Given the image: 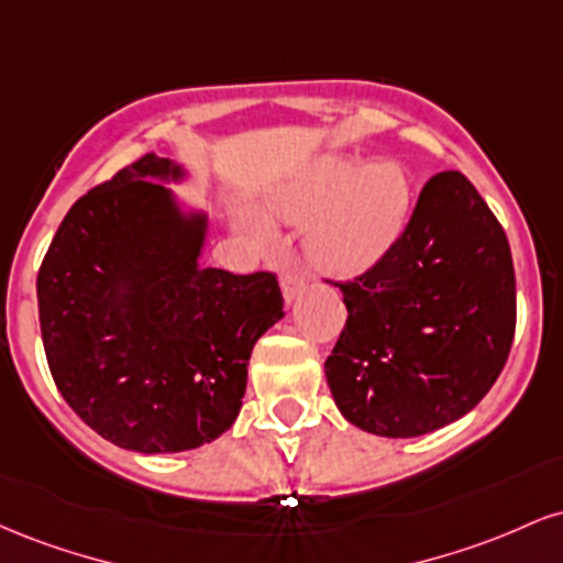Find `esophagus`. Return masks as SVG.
I'll return each mask as SVG.
<instances>
[{
  "label": "esophagus",
  "instance_id": "34e87169",
  "mask_svg": "<svg viewBox=\"0 0 563 563\" xmlns=\"http://www.w3.org/2000/svg\"><path fill=\"white\" fill-rule=\"evenodd\" d=\"M280 288H283V296H286V301L290 303V301L296 299V296L301 294L303 277H301L299 273H294V269H290V273H283V277H280Z\"/></svg>",
  "mask_w": 563,
  "mask_h": 563
}]
</instances>
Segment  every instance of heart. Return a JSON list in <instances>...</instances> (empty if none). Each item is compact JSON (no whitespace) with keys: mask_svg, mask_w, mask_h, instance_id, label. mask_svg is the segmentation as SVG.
Returning <instances> with one entry per match:
<instances>
[{"mask_svg":"<svg viewBox=\"0 0 563 563\" xmlns=\"http://www.w3.org/2000/svg\"><path fill=\"white\" fill-rule=\"evenodd\" d=\"M410 179L394 161L360 164L352 158H320L280 200L288 222L307 224V254L331 275L371 269L399 241L410 217ZM256 238H267L251 224Z\"/></svg>","mask_w":563,"mask_h":563,"instance_id":"obj_1","label":"heart"}]
</instances>
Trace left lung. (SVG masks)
Instances as JSON below:
<instances>
[{
	"label": "left lung",
	"mask_w": 563,
	"mask_h": 563,
	"mask_svg": "<svg viewBox=\"0 0 563 563\" xmlns=\"http://www.w3.org/2000/svg\"><path fill=\"white\" fill-rule=\"evenodd\" d=\"M339 286L349 318L325 378L349 423L421 437L493 389L516 331L514 260L506 230L461 172L434 174L399 241Z\"/></svg>",
	"instance_id": "obj_1"
}]
</instances>
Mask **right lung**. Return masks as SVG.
I'll use <instances>...</instances> for the list:
<instances>
[{"label": "right lung", "mask_w": 563, "mask_h": 563, "mask_svg": "<svg viewBox=\"0 0 563 563\" xmlns=\"http://www.w3.org/2000/svg\"><path fill=\"white\" fill-rule=\"evenodd\" d=\"M147 153L70 206L36 277L49 373L70 410L134 452L196 450L241 412L249 360L283 318L273 273L200 267L209 219Z\"/></svg>", "instance_id": "obj_1"}]
</instances>
